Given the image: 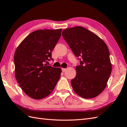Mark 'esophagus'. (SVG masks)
<instances>
[{"mask_svg":"<svg viewBox=\"0 0 127 127\" xmlns=\"http://www.w3.org/2000/svg\"><path fill=\"white\" fill-rule=\"evenodd\" d=\"M62 71L64 72H65L66 69H64V68H62Z\"/></svg>","mask_w":127,"mask_h":127,"instance_id":"1","label":"esophagus"}]
</instances>
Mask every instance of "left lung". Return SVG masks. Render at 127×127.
I'll list each match as a JSON object with an SVG mask.
<instances>
[{"label": "left lung", "mask_w": 127, "mask_h": 127, "mask_svg": "<svg viewBox=\"0 0 127 127\" xmlns=\"http://www.w3.org/2000/svg\"><path fill=\"white\" fill-rule=\"evenodd\" d=\"M62 36L76 57H82L71 84L78 95L85 99L99 95L106 88L112 72L109 51L104 41L86 28H66ZM79 59V58H78Z\"/></svg>", "instance_id": "obj_1"}]
</instances>
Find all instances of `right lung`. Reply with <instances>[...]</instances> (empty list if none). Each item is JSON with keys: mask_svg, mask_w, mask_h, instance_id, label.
<instances>
[{"mask_svg": "<svg viewBox=\"0 0 127 127\" xmlns=\"http://www.w3.org/2000/svg\"><path fill=\"white\" fill-rule=\"evenodd\" d=\"M62 29L37 30L29 34L14 54L15 76L23 91L40 100L53 91L60 78L61 68L44 64L53 60L51 51L61 36Z\"/></svg>", "mask_w": 127, "mask_h": 127, "instance_id": "obj_1", "label": "right lung"}]
</instances>
